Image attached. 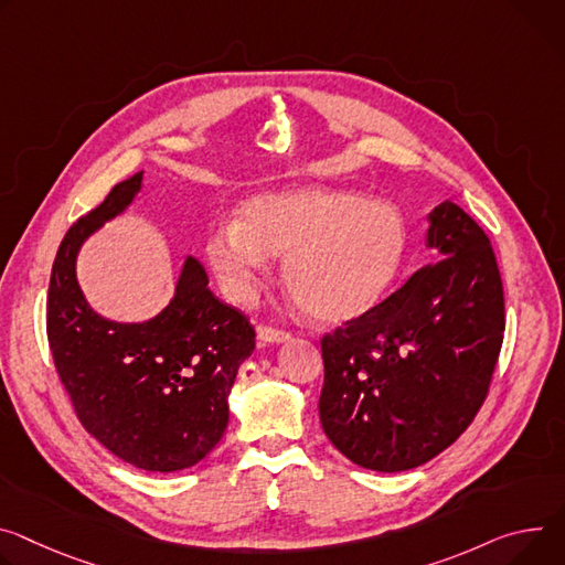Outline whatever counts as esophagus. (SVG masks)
<instances>
[{
	"label": "esophagus",
	"instance_id": "34e87169",
	"mask_svg": "<svg viewBox=\"0 0 565 565\" xmlns=\"http://www.w3.org/2000/svg\"><path fill=\"white\" fill-rule=\"evenodd\" d=\"M256 340H259L262 344H277V342L290 340V333L273 329V327H259L256 329Z\"/></svg>",
	"mask_w": 565,
	"mask_h": 565
}]
</instances>
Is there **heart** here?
I'll use <instances>...</instances> for the list:
<instances>
[{
  "instance_id": "obj_1",
  "label": "heart",
  "mask_w": 565,
  "mask_h": 565,
  "mask_svg": "<svg viewBox=\"0 0 565 565\" xmlns=\"http://www.w3.org/2000/svg\"><path fill=\"white\" fill-rule=\"evenodd\" d=\"M409 245L403 212L353 191L306 186L243 202L238 223H218L204 256L221 290L236 303L259 292L273 259L284 284L320 322L370 316L394 286Z\"/></svg>"
}]
</instances>
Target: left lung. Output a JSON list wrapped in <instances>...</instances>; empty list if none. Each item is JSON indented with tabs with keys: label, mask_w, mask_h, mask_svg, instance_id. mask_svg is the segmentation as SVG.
I'll use <instances>...</instances> for the list:
<instances>
[{
	"label": "left lung",
	"mask_w": 565,
	"mask_h": 565,
	"mask_svg": "<svg viewBox=\"0 0 565 565\" xmlns=\"http://www.w3.org/2000/svg\"><path fill=\"white\" fill-rule=\"evenodd\" d=\"M428 221L426 243L441 262L322 338V428L372 471L422 467L465 433L502 347L504 297L489 236L448 200Z\"/></svg>",
	"instance_id": "8db88e82"
}]
</instances>
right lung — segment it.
Listing matches in <instances>:
<instances>
[{
  "mask_svg": "<svg viewBox=\"0 0 565 565\" xmlns=\"http://www.w3.org/2000/svg\"><path fill=\"white\" fill-rule=\"evenodd\" d=\"M143 173L119 182L65 234L46 297V335L58 376L83 428L128 465L173 473L198 465L230 422V392L254 351V329L210 290L186 256L171 301L150 320L96 313L76 279L83 243L121 216Z\"/></svg>",
  "mask_w": 565,
  "mask_h": 565,
  "instance_id": "right-lung-1",
  "label": "right lung"
}]
</instances>
